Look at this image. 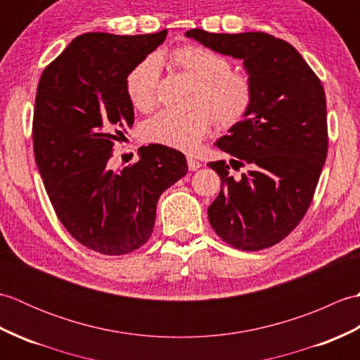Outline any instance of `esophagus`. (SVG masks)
Instances as JSON below:
<instances>
[{"label": "esophagus", "mask_w": 360, "mask_h": 360, "mask_svg": "<svg viewBox=\"0 0 360 360\" xmlns=\"http://www.w3.org/2000/svg\"><path fill=\"white\" fill-rule=\"evenodd\" d=\"M187 165H188V170L190 172H195V170H198V168H201V162L200 160H196V159H193V158H188L187 159Z\"/></svg>", "instance_id": "34e87169"}]
</instances>
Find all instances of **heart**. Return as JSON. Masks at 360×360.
<instances>
[{
    "instance_id": "obj_1",
    "label": "heart",
    "mask_w": 360,
    "mask_h": 360,
    "mask_svg": "<svg viewBox=\"0 0 360 360\" xmlns=\"http://www.w3.org/2000/svg\"><path fill=\"white\" fill-rule=\"evenodd\" d=\"M172 62L195 83L187 112L160 111L141 128L145 142L179 151H193L215 124L231 128L248 116L254 103V83L246 72L232 71L231 60L201 44H182L173 49ZM160 58L155 53L129 70L125 88L129 102L141 111L151 110L158 98Z\"/></svg>"
}]
</instances>
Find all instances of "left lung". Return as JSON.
I'll return each instance as SVG.
<instances>
[{
	"label": "left lung",
	"instance_id": "left-lung-1",
	"mask_svg": "<svg viewBox=\"0 0 360 360\" xmlns=\"http://www.w3.org/2000/svg\"><path fill=\"white\" fill-rule=\"evenodd\" d=\"M187 37L224 56L241 58L254 83L248 116L215 142L232 155L207 164L221 190L207 210L213 231L241 250L280 243L307 213L328 153L326 98L322 82L294 46L264 32L210 34L192 29Z\"/></svg>",
	"mask_w": 360,
	"mask_h": 360
}]
</instances>
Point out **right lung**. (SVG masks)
<instances>
[{
    "label": "right lung",
    "mask_w": 360,
    "mask_h": 360,
    "mask_svg": "<svg viewBox=\"0 0 360 360\" xmlns=\"http://www.w3.org/2000/svg\"><path fill=\"white\" fill-rule=\"evenodd\" d=\"M88 32L44 68L32 122L38 172L60 223L83 246L124 255L148 241L159 196L188 172L181 151L150 143L139 160L114 172V142L134 122L125 80L165 40Z\"/></svg>",
    "instance_id": "add662e5"
}]
</instances>
